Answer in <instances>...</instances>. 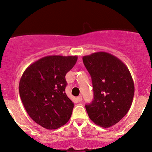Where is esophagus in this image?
Masks as SVG:
<instances>
[{
	"label": "esophagus",
	"instance_id": "34e87169",
	"mask_svg": "<svg viewBox=\"0 0 152 152\" xmlns=\"http://www.w3.org/2000/svg\"><path fill=\"white\" fill-rule=\"evenodd\" d=\"M76 100H77L78 102H81L82 101V96H78L77 98H76Z\"/></svg>",
	"mask_w": 152,
	"mask_h": 152
}]
</instances>
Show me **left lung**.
Masks as SVG:
<instances>
[{
	"label": "left lung",
	"instance_id": "obj_1",
	"mask_svg": "<svg viewBox=\"0 0 152 152\" xmlns=\"http://www.w3.org/2000/svg\"><path fill=\"white\" fill-rule=\"evenodd\" d=\"M91 76L94 100L86 109L90 119L109 128L127 114L134 94L133 78L127 66L112 54L96 52L83 57Z\"/></svg>",
	"mask_w": 152,
	"mask_h": 152
}]
</instances>
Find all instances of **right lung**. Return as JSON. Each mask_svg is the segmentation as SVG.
I'll return each mask as SVG.
<instances>
[{
	"instance_id": "right-lung-1",
	"label": "right lung",
	"mask_w": 152,
	"mask_h": 152,
	"mask_svg": "<svg viewBox=\"0 0 152 152\" xmlns=\"http://www.w3.org/2000/svg\"><path fill=\"white\" fill-rule=\"evenodd\" d=\"M77 56H48L31 64L19 82V94L28 114L47 129H56L70 119L74 103L67 96L66 74Z\"/></svg>"
}]
</instances>
